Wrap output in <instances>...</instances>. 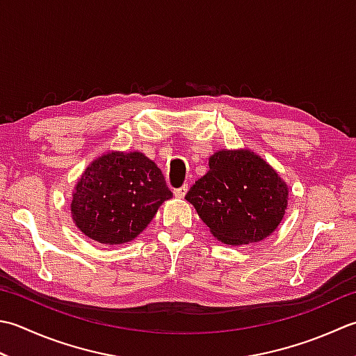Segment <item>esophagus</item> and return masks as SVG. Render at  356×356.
Wrapping results in <instances>:
<instances>
[{"instance_id": "34e87169", "label": "esophagus", "mask_w": 356, "mask_h": 356, "mask_svg": "<svg viewBox=\"0 0 356 356\" xmlns=\"http://www.w3.org/2000/svg\"><path fill=\"white\" fill-rule=\"evenodd\" d=\"M186 191H188V185H184V186L177 188V190H174V196H176L177 199H182V197H185Z\"/></svg>"}]
</instances>
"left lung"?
<instances>
[{"label":"left lung","instance_id":"left-lung-1","mask_svg":"<svg viewBox=\"0 0 356 356\" xmlns=\"http://www.w3.org/2000/svg\"><path fill=\"white\" fill-rule=\"evenodd\" d=\"M185 199L216 239L238 247L261 242L280 227L289 186L252 149H219Z\"/></svg>","mask_w":356,"mask_h":356}]
</instances>
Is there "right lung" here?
<instances>
[{
  "instance_id": "add662e5",
  "label": "right lung",
  "mask_w": 356,
  "mask_h": 356,
  "mask_svg": "<svg viewBox=\"0 0 356 356\" xmlns=\"http://www.w3.org/2000/svg\"><path fill=\"white\" fill-rule=\"evenodd\" d=\"M171 197L162 171L143 152L108 151L74 186L71 216L86 238L120 245L134 241Z\"/></svg>"
}]
</instances>
